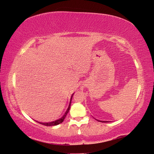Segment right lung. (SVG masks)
Instances as JSON below:
<instances>
[{"instance_id": "obj_1", "label": "right lung", "mask_w": 154, "mask_h": 154, "mask_svg": "<svg viewBox=\"0 0 154 154\" xmlns=\"http://www.w3.org/2000/svg\"><path fill=\"white\" fill-rule=\"evenodd\" d=\"M73 95V94H72ZM72 95L71 96V100H70V103H69V107H68L66 111L65 112V113L64 114V116L62 117V118L60 119H57V120L54 121V122H48V123H41V122H40V124L44 125V126H56V125H58L60 124H61L62 122H63L64 119H65V118H66V115L68 113V112L69 111V109H70V107H71V100H72Z\"/></svg>"}]
</instances>
